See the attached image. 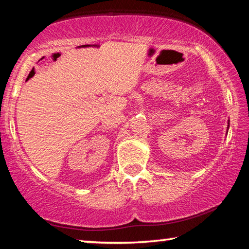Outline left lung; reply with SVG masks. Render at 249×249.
<instances>
[{"mask_svg":"<svg viewBox=\"0 0 249 249\" xmlns=\"http://www.w3.org/2000/svg\"><path fill=\"white\" fill-rule=\"evenodd\" d=\"M229 128H230V120H229V122H227V132H229Z\"/></svg>","mask_w":249,"mask_h":249,"instance_id":"obj_1","label":"left lung"}]
</instances>
